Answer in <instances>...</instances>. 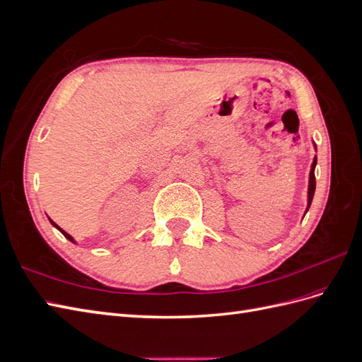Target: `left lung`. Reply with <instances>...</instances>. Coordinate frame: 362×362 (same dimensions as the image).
Wrapping results in <instances>:
<instances>
[{
  "instance_id": "8db88e82",
  "label": "left lung",
  "mask_w": 362,
  "mask_h": 362,
  "mask_svg": "<svg viewBox=\"0 0 362 362\" xmlns=\"http://www.w3.org/2000/svg\"><path fill=\"white\" fill-rule=\"evenodd\" d=\"M314 148H315V144H314ZM315 151H317V148H315ZM315 164H317V157H314L313 164H311V170H310V180H308V204H306L305 214H306V211L310 210L311 202H313V198H314V192H315V175H314ZM303 217H305V216H303Z\"/></svg>"
}]
</instances>
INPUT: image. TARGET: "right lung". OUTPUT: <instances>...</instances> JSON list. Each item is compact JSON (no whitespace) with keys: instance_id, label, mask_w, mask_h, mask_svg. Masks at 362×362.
<instances>
[{"instance_id":"right-lung-1","label":"right lung","mask_w":362,"mask_h":362,"mask_svg":"<svg viewBox=\"0 0 362 362\" xmlns=\"http://www.w3.org/2000/svg\"><path fill=\"white\" fill-rule=\"evenodd\" d=\"M48 218H49V217H48ZM49 222H51V225H52V226H54V228H57V229H59V231H60V233H62V234H63V235H64V237H66V238H68V240H69V242H72V243H75V238H74V237H72V235H71V234H68V233H66V231H63V229H62V228H60V226H59V225H57V223H56V222H52V221H51V218H49ZM75 245H76V243H75Z\"/></svg>"}]
</instances>
